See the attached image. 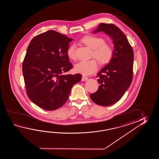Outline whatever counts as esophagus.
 Masks as SVG:
<instances>
[{
    "instance_id": "esophagus-1",
    "label": "esophagus",
    "mask_w": 159,
    "mask_h": 159,
    "mask_svg": "<svg viewBox=\"0 0 159 159\" xmlns=\"http://www.w3.org/2000/svg\"><path fill=\"white\" fill-rule=\"evenodd\" d=\"M88 80V77H85V76H82V81H87Z\"/></svg>"
}]
</instances>
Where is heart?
<instances>
[{
  "instance_id": "b5f03b06",
  "label": "heart",
  "mask_w": 159,
  "mask_h": 159,
  "mask_svg": "<svg viewBox=\"0 0 159 159\" xmlns=\"http://www.w3.org/2000/svg\"><path fill=\"white\" fill-rule=\"evenodd\" d=\"M81 41L88 47L93 49L92 57L97 59L101 65L108 64L114 57V50L111 45L105 43L101 37L94 35H88L83 37ZM68 57L75 60V45H71L67 50ZM98 63L94 59L89 61H82L75 65V70L84 75H89L97 70Z\"/></svg>"
}]
</instances>
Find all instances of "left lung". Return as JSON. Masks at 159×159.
I'll list each match as a JSON object with an SVG mask.
<instances>
[{
	"label": "left lung",
	"instance_id": "left-lung-1",
	"mask_svg": "<svg viewBox=\"0 0 159 159\" xmlns=\"http://www.w3.org/2000/svg\"><path fill=\"white\" fill-rule=\"evenodd\" d=\"M103 32L114 45L111 61L97 74L98 90L90 95L95 103L108 106L120 100L132 80L134 52L125 34L114 24L101 23L93 33Z\"/></svg>",
	"mask_w": 159,
	"mask_h": 159
}]
</instances>
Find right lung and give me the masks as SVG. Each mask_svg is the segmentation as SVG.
<instances>
[{
	"mask_svg": "<svg viewBox=\"0 0 159 159\" xmlns=\"http://www.w3.org/2000/svg\"><path fill=\"white\" fill-rule=\"evenodd\" d=\"M72 39L49 30L34 37L27 48L23 74L28 97L45 110L61 107L67 101L80 74L63 75L73 68L67 55Z\"/></svg>",
	"mask_w": 159,
	"mask_h": 159,
	"instance_id": "add662e5",
	"label": "right lung"
}]
</instances>
